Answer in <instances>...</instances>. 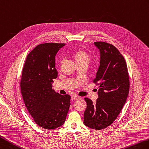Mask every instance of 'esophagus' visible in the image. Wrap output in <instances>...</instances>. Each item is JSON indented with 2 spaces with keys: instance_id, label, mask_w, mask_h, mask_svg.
<instances>
[{
  "instance_id": "obj_1",
  "label": "esophagus",
  "mask_w": 149,
  "mask_h": 149,
  "mask_svg": "<svg viewBox=\"0 0 149 149\" xmlns=\"http://www.w3.org/2000/svg\"><path fill=\"white\" fill-rule=\"evenodd\" d=\"M79 99H80V97L77 96V95H72V96H71V100H79Z\"/></svg>"
}]
</instances>
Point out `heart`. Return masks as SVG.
Listing matches in <instances>:
<instances>
[{
    "label": "heart",
    "instance_id": "obj_1",
    "mask_svg": "<svg viewBox=\"0 0 149 149\" xmlns=\"http://www.w3.org/2000/svg\"><path fill=\"white\" fill-rule=\"evenodd\" d=\"M72 57H73L77 64L80 63H85L88 64L91 61L90 55L84 48H78L76 49L72 54ZM61 64L62 61L60 62V64Z\"/></svg>",
    "mask_w": 149,
    "mask_h": 149
}]
</instances>
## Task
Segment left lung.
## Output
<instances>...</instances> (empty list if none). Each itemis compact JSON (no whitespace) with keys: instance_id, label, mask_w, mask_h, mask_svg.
<instances>
[{"instance_id":"8db88e82","label":"left lung","mask_w":149,"mask_h":149,"mask_svg":"<svg viewBox=\"0 0 149 149\" xmlns=\"http://www.w3.org/2000/svg\"><path fill=\"white\" fill-rule=\"evenodd\" d=\"M94 45L100 52V65L93 81L99 85V97L95 103L85 98L84 123L100 130L110 125L119 115L130 92V78L126 62L116 47L102 41Z\"/></svg>"}]
</instances>
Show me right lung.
Instances as JSON below:
<instances>
[{"mask_svg":"<svg viewBox=\"0 0 149 149\" xmlns=\"http://www.w3.org/2000/svg\"><path fill=\"white\" fill-rule=\"evenodd\" d=\"M64 43L38 45L28 54L23 68L21 93L34 120L46 130H55L64 124L69 111L71 96L52 89L57 77L55 55Z\"/></svg>","mask_w":149,"mask_h":149,"instance_id":"1","label":"right lung"}]
</instances>
